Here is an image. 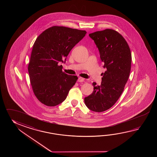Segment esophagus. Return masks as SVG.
Returning a JSON list of instances; mask_svg holds the SVG:
<instances>
[{"instance_id": "1", "label": "esophagus", "mask_w": 157, "mask_h": 157, "mask_svg": "<svg viewBox=\"0 0 157 157\" xmlns=\"http://www.w3.org/2000/svg\"><path fill=\"white\" fill-rule=\"evenodd\" d=\"M83 81H84V78H83L82 77H78V82H83Z\"/></svg>"}]
</instances>
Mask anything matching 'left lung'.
Here are the masks:
<instances>
[{
  "label": "left lung",
  "mask_w": 157,
  "mask_h": 157,
  "mask_svg": "<svg viewBox=\"0 0 157 157\" xmlns=\"http://www.w3.org/2000/svg\"><path fill=\"white\" fill-rule=\"evenodd\" d=\"M89 35L99 49L106 71L101 85L93 82V92L84 101L90 110L101 112L112 107L122 93L130 73L131 53L127 41L115 30L105 29Z\"/></svg>",
  "instance_id": "8db88e82"
}]
</instances>
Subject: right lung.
<instances>
[{"label":"right lung","mask_w":157,"mask_h":157,"mask_svg":"<svg viewBox=\"0 0 157 157\" xmlns=\"http://www.w3.org/2000/svg\"><path fill=\"white\" fill-rule=\"evenodd\" d=\"M86 33L85 30L54 26L37 37L28 71L33 93L41 103L54 107L66 99L78 77L65 74L59 63L66 60L71 49Z\"/></svg>","instance_id":"obj_1"}]
</instances>
